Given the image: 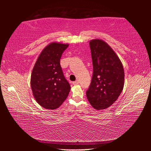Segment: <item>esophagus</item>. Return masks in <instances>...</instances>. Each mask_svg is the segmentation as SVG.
Segmentation results:
<instances>
[{"instance_id":"obj_1","label":"esophagus","mask_w":151,"mask_h":151,"mask_svg":"<svg viewBox=\"0 0 151 151\" xmlns=\"http://www.w3.org/2000/svg\"><path fill=\"white\" fill-rule=\"evenodd\" d=\"M73 85H77L78 84V81H74L73 83Z\"/></svg>"}]
</instances>
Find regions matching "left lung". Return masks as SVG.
Returning a JSON list of instances; mask_svg holds the SVG:
<instances>
[{
  "label": "left lung",
  "mask_w": 151,
  "mask_h": 151,
  "mask_svg": "<svg viewBox=\"0 0 151 151\" xmlns=\"http://www.w3.org/2000/svg\"><path fill=\"white\" fill-rule=\"evenodd\" d=\"M89 44L93 75L86 97L94 109H105L117 100L123 89V66L116 52L104 40L93 39Z\"/></svg>",
  "instance_id": "obj_1"
}]
</instances>
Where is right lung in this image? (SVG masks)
Wrapping results in <instances>:
<instances>
[{
	"label": "right lung",
	"mask_w": 151,
	"mask_h": 151,
	"mask_svg": "<svg viewBox=\"0 0 151 151\" xmlns=\"http://www.w3.org/2000/svg\"><path fill=\"white\" fill-rule=\"evenodd\" d=\"M68 44L52 42L45 47L32 70L30 85L36 101L43 108H58L69 94L70 86L64 76L60 60Z\"/></svg>",
	"instance_id": "right-lung-1"
}]
</instances>
